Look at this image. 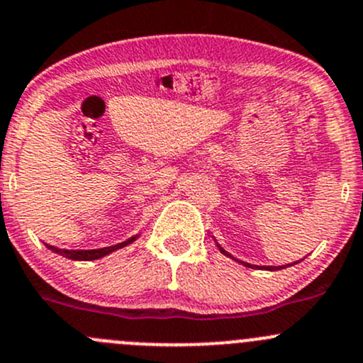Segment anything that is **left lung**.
<instances>
[{"label": "left lung", "mask_w": 363, "mask_h": 363, "mask_svg": "<svg viewBox=\"0 0 363 363\" xmlns=\"http://www.w3.org/2000/svg\"><path fill=\"white\" fill-rule=\"evenodd\" d=\"M218 247H219V251H221V252H223V255H225V256H230V258H233V256H232V255H230V252H228V251H225V250H223V247H221V246H219V244H218ZM233 259H237V258H233ZM237 262H240V259H237ZM240 263H242V265H246V267H251V269H265V270H281V269H286V267H290V265H295V263H298V262H295V263H288V265H281V267H272V265H270V267H265V265H263V267H258V265H251V263H246V262H240Z\"/></svg>", "instance_id": "left-lung-1"}]
</instances>
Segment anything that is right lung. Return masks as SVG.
Wrapping results in <instances>:
<instances>
[{"mask_svg": "<svg viewBox=\"0 0 363 363\" xmlns=\"http://www.w3.org/2000/svg\"><path fill=\"white\" fill-rule=\"evenodd\" d=\"M137 237L138 235H133L131 239L124 240V242L116 244V246H111V247H101V250H60V247L49 246V244H45V246L49 247L52 252H57V255L65 256V258H68V259H75V262H91V259L104 258V256L111 255V252L121 250V247L128 246V244L135 242V240H137Z\"/></svg>", "mask_w": 363, "mask_h": 363, "instance_id": "obj_1", "label": "right lung"}]
</instances>
